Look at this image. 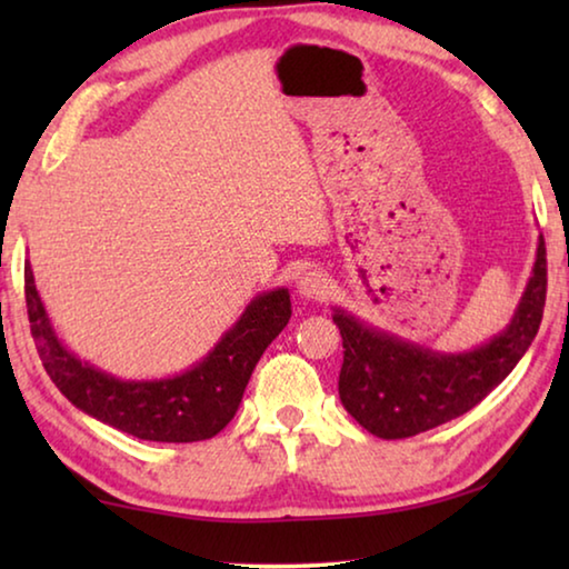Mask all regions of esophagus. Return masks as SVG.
Returning a JSON list of instances; mask_svg holds the SVG:
<instances>
[{
  "label": "esophagus",
  "mask_w": 569,
  "mask_h": 569,
  "mask_svg": "<svg viewBox=\"0 0 569 569\" xmlns=\"http://www.w3.org/2000/svg\"><path fill=\"white\" fill-rule=\"evenodd\" d=\"M296 288H298V293L308 298V301H323V298L329 296L331 278L323 271H319V268H308V271H303L301 278H298Z\"/></svg>",
  "instance_id": "34e87169"
}]
</instances>
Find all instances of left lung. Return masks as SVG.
Here are the masks:
<instances>
[{"instance_id": "left-lung-1", "label": "left lung", "mask_w": 569, "mask_h": 569, "mask_svg": "<svg viewBox=\"0 0 569 569\" xmlns=\"http://www.w3.org/2000/svg\"><path fill=\"white\" fill-rule=\"evenodd\" d=\"M547 298V250L539 238L532 278L512 323L467 353H437L361 323L336 308L343 339L339 397L343 409L379 439L417 437L461 417L499 387L542 323Z\"/></svg>"}]
</instances>
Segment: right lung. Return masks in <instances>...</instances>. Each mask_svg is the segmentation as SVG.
I'll list each match as a JSON object with an SVG mask.
<instances>
[{
    "mask_svg": "<svg viewBox=\"0 0 569 569\" xmlns=\"http://www.w3.org/2000/svg\"><path fill=\"white\" fill-rule=\"evenodd\" d=\"M24 298L37 353L54 387L92 419L168 445L216 437L236 417L258 359L291 319V296L276 288L256 296L216 349L180 377L122 381L64 349L47 319L30 263H24Z\"/></svg>",
    "mask_w": 569,
    "mask_h": 569,
    "instance_id": "1",
    "label": "right lung"
}]
</instances>
